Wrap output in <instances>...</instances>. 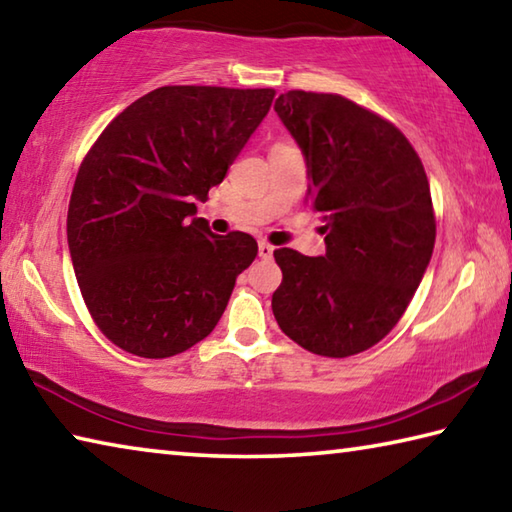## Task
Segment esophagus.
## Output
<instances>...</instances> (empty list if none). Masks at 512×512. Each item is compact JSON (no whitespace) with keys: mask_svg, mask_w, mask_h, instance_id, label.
Here are the masks:
<instances>
[{"mask_svg":"<svg viewBox=\"0 0 512 512\" xmlns=\"http://www.w3.org/2000/svg\"><path fill=\"white\" fill-rule=\"evenodd\" d=\"M274 249H276V247L270 245V242H265V240L258 242V254H261V258H272Z\"/></svg>","mask_w":512,"mask_h":512,"instance_id":"34e87169","label":"esophagus"}]
</instances>
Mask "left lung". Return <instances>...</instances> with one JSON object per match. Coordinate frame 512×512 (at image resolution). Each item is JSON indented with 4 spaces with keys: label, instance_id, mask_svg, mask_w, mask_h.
Returning <instances> with one entry per match:
<instances>
[{
    "label": "left lung",
    "instance_id": "obj_1",
    "mask_svg": "<svg viewBox=\"0 0 512 512\" xmlns=\"http://www.w3.org/2000/svg\"><path fill=\"white\" fill-rule=\"evenodd\" d=\"M274 110L303 152L312 209L326 220L324 256L274 251L283 272L274 317L310 353L357 355L405 315L432 258L425 168L396 125L339 94L294 89Z\"/></svg>",
    "mask_w": 512,
    "mask_h": 512
}]
</instances>
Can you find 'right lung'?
Wrapping results in <instances>:
<instances>
[{
	"label": "right lung",
	"mask_w": 512,
	"mask_h": 512,
	"mask_svg": "<svg viewBox=\"0 0 512 512\" xmlns=\"http://www.w3.org/2000/svg\"><path fill=\"white\" fill-rule=\"evenodd\" d=\"M274 89L159 87L125 107L80 164L67 213L74 272L103 335L150 360L218 324L256 240L195 218L270 112Z\"/></svg>",
	"instance_id": "right-lung-1"
}]
</instances>
